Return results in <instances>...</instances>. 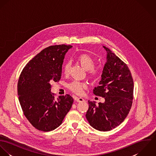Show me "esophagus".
Returning <instances> with one entry per match:
<instances>
[{"instance_id": "1", "label": "esophagus", "mask_w": 156, "mask_h": 156, "mask_svg": "<svg viewBox=\"0 0 156 156\" xmlns=\"http://www.w3.org/2000/svg\"><path fill=\"white\" fill-rule=\"evenodd\" d=\"M74 99H75V100L77 102H82V101H84V99L83 98H82V97H76Z\"/></svg>"}]
</instances>
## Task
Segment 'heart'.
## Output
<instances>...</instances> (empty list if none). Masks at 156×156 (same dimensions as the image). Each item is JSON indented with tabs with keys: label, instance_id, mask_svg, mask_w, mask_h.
I'll use <instances>...</instances> for the list:
<instances>
[{
	"label": "heart",
	"instance_id": "heart-1",
	"mask_svg": "<svg viewBox=\"0 0 156 156\" xmlns=\"http://www.w3.org/2000/svg\"><path fill=\"white\" fill-rule=\"evenodd\" d=\"M77 61L80 64L87 70L88 76L90 79L95 80L100 77L101 74V69L99 67H95V60L88 54L83 53L77 56ZM71 63L66 62L62 66L63 73L65 75H68L69 72ZM87 87L86 84L78 81H73L68 85V88L71 91L77 94H81L83 89Z\"/></svg>",
	"mask_w": 156,
	"mask_h": 156
}]
</instances>
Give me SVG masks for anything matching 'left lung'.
I'll list each match as a JSON object with an SVG mask.
<instances>
[{
  "label": "left lung",
  "instance_id": "obj_1",
  "mask_svg": "<svg viewBox=\"0 0 156 156\" xmlns=\"http://www.w3.org/2000/svg\"><path fill=\"white\" fill-rule=\"evenodd\" d=\"M103 47L107 51V62L100 85L93 93L104 97L105 101L97 106L95 102L88 101L86 118L94 129L107 132L121 124L128 115L133 103L134 83L127 64L109 48Z\"/></svg>",
  "mask_w": 156,
  "mask_h": 156
}]
</instances>
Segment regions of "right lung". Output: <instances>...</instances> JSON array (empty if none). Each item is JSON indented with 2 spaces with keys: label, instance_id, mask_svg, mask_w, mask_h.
<instances>
[{
  "label": "right lung",
  "instance_id": "obj_1",
  "mask_svg": "<svg viewBox=\"0 0 156 156\" xmlns=\"http://www.w3.org/2000/svg\"><path fill=\"white\" fill-rule=\"evenodd\" d=\"M71 45L45 48L30 60L20 75L17 92L23 112L37 129L50 132L58 127L70 110L73 98L68 94L55 98L51 83L60 80L64 56Z\"/></svg>",
  "mask_w": 156,
  "mask_h": 156
}]
</instances>
